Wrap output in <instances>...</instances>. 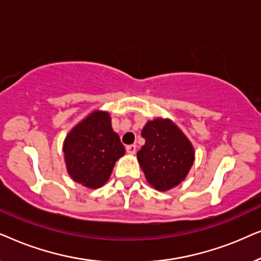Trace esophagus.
Masks as SVG:
<instances>
[{
  "mask_svg": "<svg viewBox=\"0 0 261 261\" xmlns=\"http://www.w3.org/2000/svg\"><path fill=\"white\" fill-rule=\"evenodd\" d=\"M126 151L128 154H134L135 152H137V146L135 145H128L126 147Z\"/></svg>",
  "mask_w": 261,
  "mask_h": 261,
  "instance_id": "obj_1",
  "label": "esophagus"
}]
</instances>
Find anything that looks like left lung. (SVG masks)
Listing matches in <instances>:
<instances>
[{"label":"left lung","instance_id":"1","mask_svg":"<svg viewBox=\"0 0 261 261\" xmlns=\"http://www.w3.org/2000/svg\"><path fill=\"white\" fill-rule=\"evenodd\" d=\"M145 145L138 162L146 179L159 191L170 190L185 179L195 160L191 142L169 119L148 121L142 128Z\"/></svg>","mask_w":261,"mask_h":261}]
</instances>
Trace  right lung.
Returning a JSON list of instances; mask_svg holds the SVG:
<instances>
[{
	"instance_id": "1",
	"label": "right lung",
	"mask_w": 261,
	"mask_h": 261,
	"mask_svg": "<svg viewBox=\"0 0 261 261\" xmlns=\"http://www.w3.org/2000/svg\"><path fill=\"white\" fill-rule=\"evenodd\" d=\"M63 152L70 177L83 187L97 189L107 183L126 151L113 130L109 113L95 110L67 134Z\"/></svg>"
}]
</instances>
